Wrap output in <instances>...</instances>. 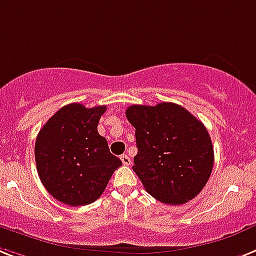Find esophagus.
I'll use <instances>...</instances> for the list:
<instances>
[{
    "instance_id": "1",
    "label": "esophagus",
    "mask_w": 256,
    "mask_h": 256,
    "mask_svg": "<svg viewBox=\"0 0 256 256\" xmlns=\"http://www.w3.org/2000/svg\"><path fill=\"white\" fill-rule=\"evenodd\" d=\"M121 161H122V164H124V165H130V164H132V160H130V158H128V154H122V156H121Z\"/></svg>"
}]
</instances>
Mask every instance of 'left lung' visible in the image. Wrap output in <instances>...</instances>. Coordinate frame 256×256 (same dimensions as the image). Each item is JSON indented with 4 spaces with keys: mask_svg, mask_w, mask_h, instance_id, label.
Segmentation results:
<instances>
[{
    "mask_svg": "<svg viewBox=\"0 0 256 256\" xmlns=\"http://www.w3.org/2000/svg\"><path fill=\"white\" fill-rule=\"evenodd\" d=\"M126 117L138 147L132 170L146 191L165 204L194 199L214 168V146L204 124L174 102L130 105Z\"/></svg>",
    "mask_w": 256,
    "mask_h": 256,
    "instance_id": "8db88e82",
    "label": "left lung"
}]
</instances>
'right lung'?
<instances>
[{"mask_svg": "<svg viewBox=\"0 0 256 256\" xmlns=\"http://www.w3.org/2000/svg\"><path fill=\"white\" fill-rule=\"evenodd\" d=\"M106 106L65 105L38 132L35 160L38 177L49 194L68 206L91 204L104 192L122 161L109 151L98 132Z\"/></svg>", "mask_w": 256, "mask_h": 256, "instance_id": "obj_1", "label": "right lung"}]
</instances>
